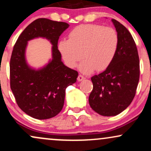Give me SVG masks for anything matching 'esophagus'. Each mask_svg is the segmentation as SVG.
Here are the masks:
<instances>
[{"mask_svg":"<svg viewBox=\"0 0 151 151\" xmlns=\"http://www.w3.org/2000/svg\"><path fill=\"white\" fill-rule=\"evenodd\" d=\"M84 79H85V77H84L83 75H81V74H79V76H78L77 77V80L79 81H83Z\"/></svg>","mask_w":151,"mask_h":151,"instance_id":"1","label":"esophagus"}]
</instances>
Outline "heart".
<instances>
[{
  "mask_svg": "<svg viewBox=\"0 0 151 151\" xmlns=\"http://www.w3.org/2000/svg\"><path fill=\"white\" fill-rule=\"evenodd\" d=\"M69 39L60 41L58 50L65 64L74 68L84 58L79 70L90 74L96 70H106L114 61L119 47V36L114 29L98 24H85L75 27ZM83 54H82V53Z\"/></svg>",
  "mask_w": 151,
  "mask_h": 151,
  "instance_id": "heart-1",
  "label": "heart"
}]
</instances>
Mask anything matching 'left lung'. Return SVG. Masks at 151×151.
I'll return each mask as SVG.
<instances>
[{"label":"left lung","mask_w":151,"mask_h":151,"mask_svg":"<svg viewBox=\"0 0 151 151\" xmlns=\"http://www.w3.org/2000/svg\"><path fill=\"white\" fill-rule=\"evenodd\" d=\"M111 21L119 36L116 55L106 70L91 78L93 89L89 97L91 108L104 116H116L131 104L140 77L139 57L132 35L119 21Z\"/></svg>","instance_id":"1"}]
</instances>
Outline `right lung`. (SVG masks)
<instances>
[{
	"instance_id": "1",
	"label": "right lung",
	"mask_w": 151,
	"mask_h": 151,
	"mask_svg": "<svg viewBox=\"0 0 151 151\" xmlns=\"http://www.w3.org/2000/svg\"><path fill=\"white\" fill-rule=\"evenodd\" d=\"M69 24L39 18L27 26L19 36L10 62V89L22 111L36 119H48L61 111L65 90L77 81L78 72L65 66L58 47L60 36ZM46 38L53 45V59L40 70L31 68L25 60L27 42Z\"/></svg>"
}]
</instances>
